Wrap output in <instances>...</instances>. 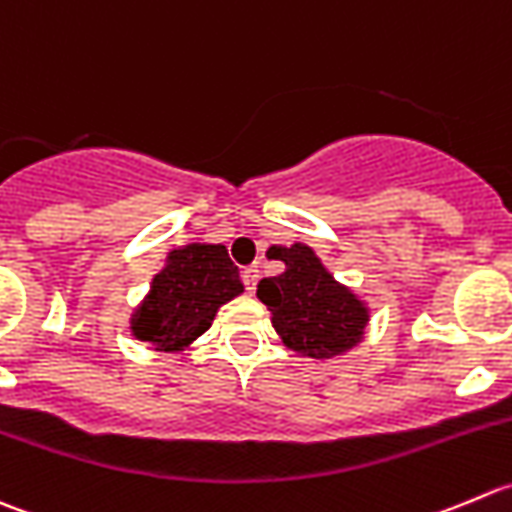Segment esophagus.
Segmentation results:
<instances>
[{
    "instance_id": "1",
    "label": "esophagus",
    "mask_w": 512,
    "mask_h": 512,
    "mask_svg": "<svg viewBox=\"0 0 512 512\" xmlns=\"http://www.w3.org/2000/svg\"><path fill=\"white\" fill-rule=\"evenodd\" d=\"M258 278H261V271H258V266L244 268V286H246V291H249V293L256 291Z\"/></svg>"
}]
</instances>
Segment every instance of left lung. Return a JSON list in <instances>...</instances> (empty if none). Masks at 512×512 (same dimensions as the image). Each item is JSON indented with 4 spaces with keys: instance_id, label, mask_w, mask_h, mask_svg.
Listing matches in <instances>:
<instances>
[{
    "instance_id": "obj_1",
    "label": "left lung",
    "mask_w": 512,
    "mask_h": 512,
    "mask_svg": "<svg viewBox=\"0 0 512 512\" xmlns=\"http://www.w3.org/2000/svg\"><path fill=\"white\" fill-rule=\"evenodd\" d=\"M286 271L263 278L256 296L271 311L283 346L308 358H333L358 346L368 326V306L328 273L311 246H273Z\"/></svg>"
}]
</instances>
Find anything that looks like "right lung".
<instances>
[{
  "instance_id": "1",
  "label": "right lung",
  "mask_w": 512,
  "mask_h": 512,
  "mask_svg": "<svg viewBox=\"0 0 512 512\" xmlns=\"http://www.w3.org/2000/svg\"><path fill=\"white\" fill-rule=\"evenodd\" d=\"M239 293L244 283L224 246H181L169 251L166 266L151 281V291L131 316V333L149 341L154 351H184Z\"/></svg>"
}]
</instances>
